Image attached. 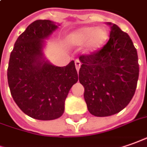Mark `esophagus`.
<instances>
[{"label": "esophagus", "mask_w": 147, "mask_h": 147, "mask_svg": "<svg viewBox=\"0 0 147 147\" xmlns=\"http://www.w3.org/2000/svg\"><path fill=\"white\" fill-rule=\"evenodd\" d=\"M75 65H76V68L77 70V71H79V70L80 68V66H81L80 61L79 60V59H76V60L75 61Z\"/></svg>", "instance_id": "esophagus-1"}]
</instances>
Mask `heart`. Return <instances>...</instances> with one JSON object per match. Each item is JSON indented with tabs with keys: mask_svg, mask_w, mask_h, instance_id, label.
I'll list each match as a JSON object with an SVG mask.
<instances>
[{
	"mask_svg": "<svg viewBox=\"0 0 147 147\" xmlns=\"http://www.w3.org/2000/svg\"><path fill=\"white\" fill-rule=\"evenodd\" d=\"M108 39V33L104 27L85 26L71 32L67 37L71 46L85 45V53L92 54L102 47Z\"/></svg>",
	"mask_w": 147,
	"mask_h": 147,
	"instance_id": "obj_1",
	"label": "heart"
}]
</instances>
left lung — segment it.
<instances>
[{
  "label": "left lung",
  "instance_id": "obj_1",
  "mask_svg": "<svg viewBox=\"0 0 147 147\" xmlns=\"http://www.w3.org/2000/svg\"><path fill=\"white\" fill-rule=\"evenodd\" d=\"M109 40L100 51L79 58V80L88 109L96 117L113 115L133 98L139 75L137 50L129 36L109 22Z\"/></svg>",
  "mask_w": 147,
  "mask_h": 147
}]
</instances>
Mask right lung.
<instances>
[{"label": "right lung", "mask_w": 147, "mask_h": 147, "mask_svg": "<svg viewBox=\"0 0 147 147\" xmlns=\"http://www.w3.org/2000/svg\"><path fill=\"white\" fill-rule=\"evenodd\" d=\"M59 26L50 20L34 22L18 38L10 54L7 76L11 95L21 110L34 119L60 117L70 89L78 81L73 60L57 67L45 57V40Z\"/></svg>", "instance_id": "add662e5"}]
</instances>
